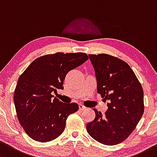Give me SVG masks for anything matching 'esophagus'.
Masks as SVG:
<instances>
[{"label": "esophagus", "instance_id": "obj_1", "mask_svg": "<svg viewBox=\"0 0 157 157\" xmlns=\"http://www.w3.org/2000/svg\"><path fill=\"white\" fill-rule=\"evenodd\" d=\"M79 109H80V110H86V108L84 105H81V104H80V105H79Z\"/></svg>", "mask_w": 157, "mask_h": 157}]
</instances>
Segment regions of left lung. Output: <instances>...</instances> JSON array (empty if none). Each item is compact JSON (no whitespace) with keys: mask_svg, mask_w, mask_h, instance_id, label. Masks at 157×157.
<instances>
[{"mask_svg":"<svg viewBox=\"0 0 157 157\" xmlns=\"http://www.w3.org/2000/svg\"><path fill=\"white\" fill-rule=\"evenodd\" d=\"M97 80V92L108 110L86 124L89 135L98 142L115 145L126 140L144 113V92L130 66L108 54L89 55Z\"/></svg>","mask_w":157,"mask_h":157,"instance_id":"left-lung-1","label":"left lung"}]
</instances>
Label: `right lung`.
I'll return each mask as SVG.
<instances>
[{"mask_svg": "<svg viewBox=\"0 0 157 157\" xmlns=\"http://www.w3.org/2000/svg\"><path fill=\"white\" fill-rule=\"evenodd\" d=\"M88 59L83 52L49 54L33 61L21 74L13 100L19 123L31 138L48 142L63 132L67 117L79 106L59 101L52 92L62 90L66 74Z\"/></svg>", "mask_w": 157, "mask_h": 157, "instance_id": "right-lung-1", "label": "right lung"}]
</instances>
